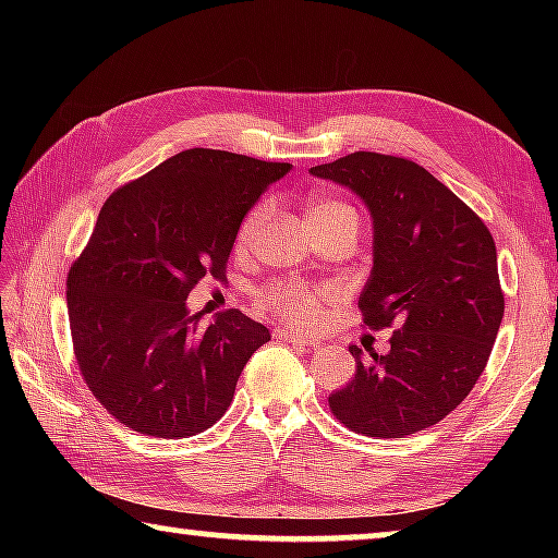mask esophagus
Segmentation results:
<instances>
[{
	"label": "esophagus",
	"mask_w": 558,
	"mask_h": 558,
	"mask_svg": "<svg viewBox=\"0 0 558 558\" xmlns=\"http://www.w3.org/2000/svg\"><path fill=\"white\" fill-rule=\"evenodd\" d=\"M276 339H280V342H290V344H295V347H317L319 344L317 339H313V337H300L295 332H286V329H278Z\"/></svg>",
	"instance_id": "34e87169"
}]
</instances>
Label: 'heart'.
<instances>
[{
  "label": "heart",
  "mask_w": 558,
  "mask_h": 558,
  "mask_svg": "<svg viewBox=\"0 0 558 558\" xmlns=\"http://www.w3.org/2000/svg\"><path fill=\"white\" fill-rule=\"evenodd\" d=\"M266 216H268V204L253 206L241 223L239 243H248L253 235L260 231ZM307 221L315 231L339 221H356V211L339 199L313 196V199L307 202ZM327 295H329L327 288L305 286V282H298V280H286L260 290L258 302L260 307L270 310L278 319H282V323H288L292 327H315L319 323V317H323V300Z\"/></svg>",
  "instance_id": "obj_1"
}]
</instances>
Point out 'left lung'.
<instances>
[{
    "label": "left lung",
    "instance_id": "obj_1",
    "mask_svg": "<svg viewBox=\"0 0 558 558\" xmlns=\"http://www.w3.org/2000/svg\"><path fill=\"white\" fill-rule=\"evenodd\" d=\"M349 186L374 219V270L359 310L396 327L391 352L362 359L329 411L369 438H403L458 409L485 372L505 315L497 248L485 221L405 157L352 153L310 169Z\"/></svg>",
    "mask_w": 558,
    "mask_h": 558
}]
</instances>
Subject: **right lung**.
<instances>
[{
	"mask_svg": "<svg viewBox=\"0 0 558 558\" xmlns=\"http://www.w3.org/2000/svg\"><path fill=\"white\" fill-rule=\"evenodd\" d=\"M286 172L288 162L194 147L102 204L65 298L83 381L122 426L177 440L229 411L270 332L235 307L202 325L186 298L204 278L226 282L243 216Z\"/></svg>",
	"mask_w": 558,
	"mask_h": 558,
	"instance_id": "1",
	"label": "right lung"
}]
</instances>
